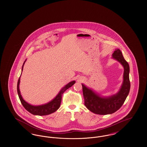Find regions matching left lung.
<instances>
[{
	"mask_svg": "<svg viewBox=\"0 0 147 147\" xmlns=\"http://www.w3.org/2000/svg\"><path fill=\"white\" fill-rule=\"evenodd\" d=\"M112 58L119 62L124 68L123 81L117 94L108 97L101 96L82 84L84 105L90 111L98 115H105L117 111L123 104L130 90L128 63L119 49H115L112 54Z\"/></svg>",
	"mask_w": 147,
	"mask_h": 147,
	"instance_id": "obj_1",
	"label": "left lung"
}]
</instances>
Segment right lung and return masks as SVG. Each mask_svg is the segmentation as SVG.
Instances as JSON below:
<instances>
[{
	"instance_id": "add662e5",
	"label": "right lung",
	"mask_w": 147,
	"mask_h": 147,
	"mask_svg": "<svg viewBox=\"0 0 147 147\" xmlns=\"http://www.w3.org/2000/svg\"><path fill=\"white\" fill-rule=\"evenodd\" d=\"M26 61V60L25 61V62H24V64L22 65V71L23 70L24 65ZM20 82V77H19V79L18 82L17 91H18V95H19V97L22 105L27 111H28V112H30L32 115H38V116L48 115H49L51 113H52L56 111L60 107L61 100H62V96L64 92L66 90H67L68 88H69L72 85H73V84H75V83H76L75 80H73V81H71L69 82L66 85H65L63 88L60 90L58 94V95L56 96V97L49 102H48L46 104H44V105L34 106V105L28 104L23 99V98L21 96V94H20V89H19Z\"/></svg>"
}]
</instances>
